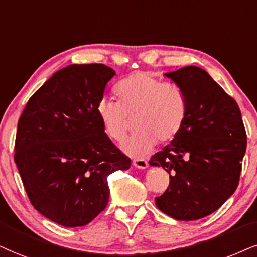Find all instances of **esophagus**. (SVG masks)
Returning <instances> with one entry per match:
<instances>
[{
    "label": "esophagus",
    "mask_w": 257,
    "mask_h": 257,
    "mask_svg": "<svg viewBox=\"0 0 257 257\" xmlns=\"http://www.w3.org/2000/svg\"><path fill=\"white\" fill-rule=\"evenodd\" d=\"M134 166L138 169H145V168H148V162L145 160H135Z\"/></svg>",
    "instance_id": "34e87169"
}]
</instances>
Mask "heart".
Instances as JSON below:
<instances>
[{
  "mask_svg": "<svg viewBox=\"0 0 257 257\" xmlns=\"http://www.w3.org/2000/svg\"><path fill=\"white\" fill-rule=\"evenodd\" d=\"M118 102L103 99L96 113L102 128L116 143H122L135 118L136 135L123 144L131 156H143L158 143L173 141L181 131L186 118L185 95L180 88L164 84L144 72H137L116 84Z\"/></svg>",
  "mask_w": 257,
  "mask_h": 257,
  "instance_id": "b5f03b06",
  "label": "heart"
}]
</instances>
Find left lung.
Wrapping results in <instances>:
<instances>
[{"label": "left lung", "instance_id": "1", "mask_svg": "<svg viewBox=\"0 0 257 257\" xmlns=\"http://www.w3.org/2000/svg\"><path fill=\"white\" fill-rule=\"evenodd\" d=\"M164 75L185 95L187 112L179 135L149 161L170 177L155 202L174 219L196 220L235 193L246 149L245 128L238 104L204 69L185 66Z\"/></svg>", "mask_w": 257, "mask_h": 257}]
</instances>
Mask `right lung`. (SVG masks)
Masks as SVG:
<instances>
[{
  "mask_svg": "<svg viewBox=\"0 0 257 257\" xmlns=\"http://www.w3.org/2000/svg\"><path fill=\"white\" fill-rule=\"evenodd\" d=\"M114 75L103 64L63 68L32 95L19 119L14 161L25 191L59 225L90 223L108 204L109 174L131 167L96 113Z\"/></svg>",
  "mask_w": 257,
  "mask_h": 257,
  "instance_id": "right-lung-1",
  "label": "right lung"
}]
</instances>
